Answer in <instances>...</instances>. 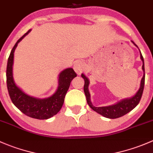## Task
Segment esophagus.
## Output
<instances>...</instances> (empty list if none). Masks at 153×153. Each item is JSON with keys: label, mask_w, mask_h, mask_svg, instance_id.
<instances>
[{"label": "esophagus", "mask_w": 153, "mask_h": 153, "mask_svg": "<svg viewBox=\"0 0 153 153\" xmlns=\"http://www.w3.org/2000/svg\"><path fill=\"white\" fill-rule=\"evenodd\" d=\"M74 69L78 75H80L85 69V63L83 61H77L74 64Z\"/></svg>", "instance_id": "obj_1"}]
</instances>
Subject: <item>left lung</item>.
Returning a JSON list of instances; mask_svg holds the SVG:
<instances>
[{"label": "left lung", "mask_w": 153, "mask_h": 153, "mask_svg": "<svg viewBox=\"0 0 153 153\" xmlns=\"http://www.w3.org/2000/svg\"><path fill=\"white\" fill-rule=\"evenodd\" d=\"M134 44V42H132ZM137 47V45H135ZM141 59L143 61V66L142 69L144 72V63H143V58L141 53ZM81 77L84 78V91L85 93L86 101L87 104H89V107L92 108L94 111L96 112L99 113L100 115H103L105 118H118L120 117L123 116V115H126L128 112H130L131 110L134 109L138 103L141 101V96H142L143 87H144V82H145V72L143 73V78L141 79V86H140L139 90L137 92V93L134 95L133 97L130 98H127V99L122 100V101H119L117 104H114L112 106H101V107H96V106L92 105V102L90 101V95H89V89H88V86H89V81L88 78H86L84 74L81 75Z\"/></svg>", "instance_id": "1"}]
</instances>
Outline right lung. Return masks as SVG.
Returning <instances> with one entry per match:
<instances>
[{"label": "right lung", "instance_id": "obj_1", "mask_svg": "<svg viewBox=\"0 0 153 153\" xmlns=\"http://www.w3.org/2000/svg\"><path fill=\"white\" fill-rule=\"evenodd\" d=\"M29 29L16 42L8 58L7 67V84L9 95L14 105L27 116L36 119H48L56 115L62 107L64 98L71 81L77 76L72 68H68L59 75V85L55 94L49 98L39 99L24 93L15 84L12 77V65L15 49L18 44L30 32Z\"/></svg>", "mask_w": 153, "mask_h": 153}]
</instances>
